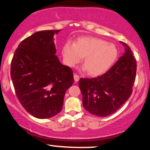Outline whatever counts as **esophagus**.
I'll list each match as a JSON object with an SVG mask.
<instances>
[{
  "label": "esophagus",
  "mask_w": 150,
  "mask_h": 150,
  "mask_svg": "<svg viewBox=\"0 0 150 150\" xmlns=\"http://www.w3.org/2000/svg\"><path fill=\"white\" fill-rule=\"evenodd\" d=\"M79 80H80V77L76 75V74H75L74 75V80H75V82H78Z\"/></svg>",
  "instance_id": "1"
}]
</instances>
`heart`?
<instances>
[{"instance_id": "1", "label": "heart", "mask_w": 150, "mask_h": 150, "mask_svg": "<svg viewBox=\"0 0 150 150\" xmlns=\"http://www.w3.org/2000/svg\"><path fill=\"white\" fill-rule=\"evenodd\" d=\"M67 65L75 67L82 61L83 71L92 76H99L108 71L116 61L118 50L112 43L93 37L79 38L75 44L67 42L62 49Z\"/></svg>"}]
</instances>
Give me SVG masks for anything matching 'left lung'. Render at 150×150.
Instances as JSON below:
<instances>
[{
  "instance_id": "8db88e82",
  "label": "left lung",
  "mask_w": 150,
  "mask_h": 150,
  "mask_svg": "<svg viewBox=\"0 0 150 150\" xmlns=\"http://www.w3.org/2000/svg\"><path fill=\"white\" fill-rule=\"evenodd\" d=\"M120 43L125 47V52L106 73L79 80L84 108L97 116L105 117L116 112L132 94L136 60L130 47L124 42Z\"/></svg>"
}]
</instances>
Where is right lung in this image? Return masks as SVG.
<instances>
[{
    "mask_svg": "<svg viewBox=\"0 0 150 150\" xmlns=\"http://www.w3.org/2000/svg\"><path fill=\"white\" fill-rule=\"evenodd\" d=\"M60 31H40L26 38L11 62L18 99L27 112L40 119L61 112L65 92L74 82L73 70L56 56L53 37Z\"/></svg>",
    "mask_w": 150,
    "mask_h": 150,
    "instance_id": "1",
    "label": "right lung"
}]
</instances>
